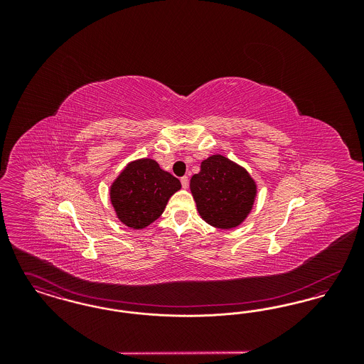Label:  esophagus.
Returning <instances> with one entry per match:
<instances>
[{"instance_id":"1","label":"esophagus","mask_w":364,"mask_h":364,"mask_svg":"<svg viewBox=\"0 0 364 364\" xmlns=\"http://www.w3.org/2000/svg\"><path fill=\"white\" fill-rule=\"evenodd\" d=\"M180 181H181L183 188H188V177H187V176H183V177L180 178Z\"/></svg>"}]
</instances>
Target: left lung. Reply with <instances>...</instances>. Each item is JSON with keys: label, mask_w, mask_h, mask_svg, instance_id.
Here are the masks:
<instances>
[{"label": "left lung", "mask_w": 364, "mask_h": 364, "mask_svg": "<svg viewBox=\"0 0 364 364\" xmlns=\"http://www.w3.org/2000/svg\"><path fill=\"white\" fill-rule=\"evenodd\" d=\"M190 188L202 220L226 230L245 221L258 193L248 171L221 154L202 161L200 172L191 177Z\"/></svg>", "instance_id": "left-lung-1"}]
</instances>
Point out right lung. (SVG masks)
<instances>
[{
  "label": "right lung",
  "instance_id": "right-lung-1",
  "mask_svg": "<svg viewBox=\"0 0 364 364\" xmlns=\"http://www.w3.org/2000/svg\"><path fill=\"white\" fill-rule=\"evenodd\" d=\"M181 183L164 171L156 159L138 158L125 165L109 188L110 203L119 221L144 229L161 217Z\"/></svg>",
  "mask_w": 364,
  "mask_h": 364
}]
</instances>
